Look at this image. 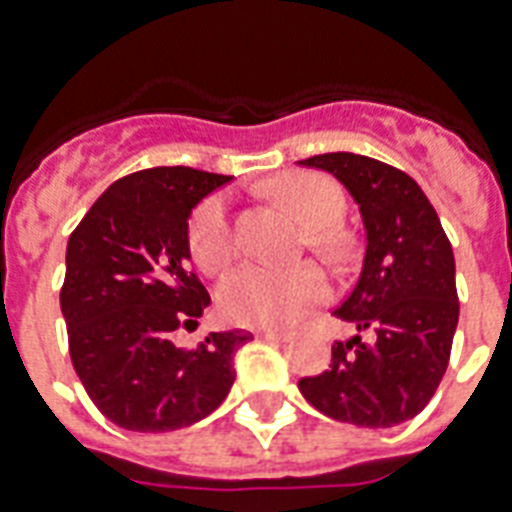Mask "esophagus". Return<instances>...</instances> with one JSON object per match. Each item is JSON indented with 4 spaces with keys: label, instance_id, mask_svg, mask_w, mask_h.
Wrapping results in <instances>:
<instances>
[{
    "label": "esophagus",
    "instance_id": "esophagus-1",
    "mask_svg": "<svg viewBox=\"0 0 512 512\" xmlns=\"http://www.w3.org/2000/svg\"><path fill=\"white\" fill-rule=\"evenodd\" d=\"M257 337H260V340H271V342L292 340V335H289V332H273V329H257Z\"/></svg>",
    "mask_w": 512,
    "mask_h": 512
}]
</instances>
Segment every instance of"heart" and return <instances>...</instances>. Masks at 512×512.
I'll list each match as a JSON object with an SVG mask.
<instances>
[{"label":"heart","mask_w":512,"mask_h":512,"mask_svg":"<svg viewBox=\"0 0 512 512\" xmlns=\"http://www.w3.org/2000/svg\"><path fill=\"white\" fill-rule=\"evenodd\" d=\"M276 199L311 225V244L321 252L340 255V239L332 231L345 212V193L327 175L297 172L279 177L271 185ZM188 249L193 263L209 276L223 273L236 257L228 199L223 193L209 196L196 207L188 225ZM327 276L319 265H244L220 287V311L241 327L281 329L295 324L303 313L327 300Z\"/></svg>","instance_id":"b5f03b06"}]
</instances>
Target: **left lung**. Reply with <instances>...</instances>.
Listing matches in <instances>:
<instances>
[{
	"mask_svg": "<svg viewBox=\"0 0 512 512\" xmlns=\"http://www.w3.org/2000/svg\"><path fill=\"white\" fill-rule=\"evenodd\" d=\"M297 164L335 175L366 231L356 287L335 311L358 335L335 342L327 372L303 377L300 393L332 420L401 425L428 406L449 366L460 319L452 244L406 172L348 151Z\"/></svg>",
	"mask_w": 512,
	"mask_h": 512,
	"instance_id": "left-lung-1",
	"label": "left lung"
}]
</instances>
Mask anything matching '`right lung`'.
<instances>
[{"instance_id": "obj_1", "label": "right lung", "mask_w": 512, "mask_h": 512, "mask_svg": "<svg viewBox=\"0 0 512 512\" xmlns=\"http://www.w3.org/2000/svg\"><path fill=\"white\" fill-rule=\"evenodd\" d=\"M228 175L140 170L108 185L66 247L60 311L87 396L124 430L167 433L204 420L231 390L233 353L252 332H209L177 348L209 305L188 271V217Z\"/></svg>"}]
</instances>
